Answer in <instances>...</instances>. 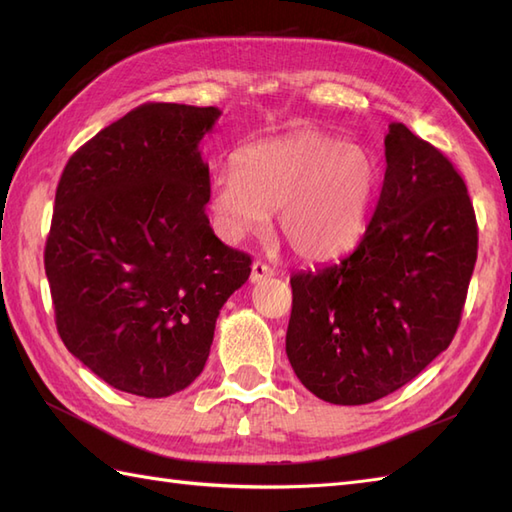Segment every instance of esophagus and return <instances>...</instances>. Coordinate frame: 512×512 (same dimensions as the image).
Masks as SVG:
<instances>
[{
	"label": "esophagus",
	"instance_id": "obj_1",
	"mask_svg": "<svg viewBox=\"0 0 512 512\" xmlns=\"http://www.w3.org/2000/svg\"><path fill=\"white\" fill-rule=\"evenodd\" d=\"M273 275H275V270L264 262H255L253 268H250V281H253V284H259V281H264Z\"/></svg>",
	"mask_w": 512,
	"mask_h": 512
}]
</instances>
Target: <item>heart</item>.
<instances>
[{
	"label": "heart",
	"mask_w": 512,
	"mask_h": 512,
	"mask_svg": "<svg viewBox=\"0 0 512 512\" xmlns=\"http://www.w3.org/2000/svg\"><path fill=\"white\" fill-rule=\"evenodd\" d=\"M235 167L211 182V213L231 242L262 231L273 211L281 239L310 262L341 257L361 242L380 187L369 149L299 132L246 145Z\"/></svg>",
	"instance_id": "b5f03b06"
}]
</instances>
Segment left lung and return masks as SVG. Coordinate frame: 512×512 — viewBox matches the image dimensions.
<instances>
[{
	"mask_svg": "<svg viewBox=\"0 0 512 512\" xmlns=\"http://www.w3.org/2000/svg\"><path fill=\"white\" fill-rule=\"evenodd\" d=\"M385 160L358 246L290 277L288 361L332 405L383 398L447 350L477 259L473 202L449 158L391 123Z\"/></svg>",
	"mask_w": 512,
	"mask_h": 512,
	"instance_id": "left-lung-1",
	"label": "left lung"
}]
</instances>
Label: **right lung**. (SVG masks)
Returning a JSON list of instances; mask_svg holds the SVG:
<instances>
[{"mask_svg": "<svg viewBox=\"0 0 512 512\" xmlns=\"http://www.w3.org/2000/svg\"><path fill=\"white\" fill-rule=\"evenodd\" d=\"M217 107L145 103L101 129L65 165L46 275L65 347L114 389L165 398L211 352L250 257L222 244L200 140Z\"/></svg>", "mask_w": 512, "mask_h": 512, "instance_id": "obj_1", "label": "right lung"}]
</instances>
